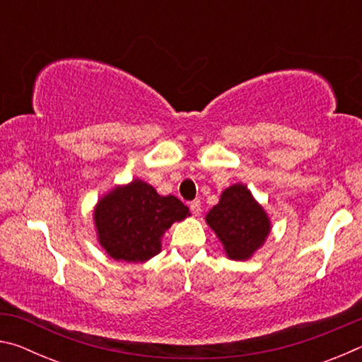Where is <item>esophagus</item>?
<instances>
[{"instance_id": "obj_1", "label": "esophagus", "mask_w": 362, "mask_h": 362, "mask_svg": "<svg viewBox=\"0 0 362 362\" xmlns=\"http://www.w3.org/2000/svg\"><path fill=\"white\" fill-rule=\"evenodd\" d=\"M189 209L194 214V216H199L201 214V201L199 199H194L189 203Z\"/></svg>"}]
</instances>
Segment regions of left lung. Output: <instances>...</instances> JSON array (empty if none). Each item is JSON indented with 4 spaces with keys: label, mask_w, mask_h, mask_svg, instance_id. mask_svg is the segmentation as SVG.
<instances>
[{
    "label": "left lung",
    "mask_w": 362,
    "mask_h": 362,
    "mask_svg": "<svg viewBox=\"0 0 362 362\" xmlns=\"http://www.w3.org/2000/svg\"><path fill=\"white\" fill-rule=\"evenodd\" d=\"M206 220L223 243L230 259L235 260L249 259L269 233L265 211L244 185L226 188L220 203L212 207Z\"/></svg>",
    "instance_id": "obj_1"
}]
</instances>
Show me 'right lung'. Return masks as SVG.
<instances>
[{"label": "right lung", "mask_w": 362, "mask_h": 362, "mask_svg": "<svg viewBox=\"0 0 362 362\" xmlns=\"http://www.w3.org/2000/svg\"><path fill=\"white\" fill-rule=\"evenodd\" d=\"M188 216L179 198L159 196L142 180L116 188L95 207L99 241L115 260L145 262L161 250V236Z\"/></svg>", "instance_id": "obj_1"}]
</instances>
